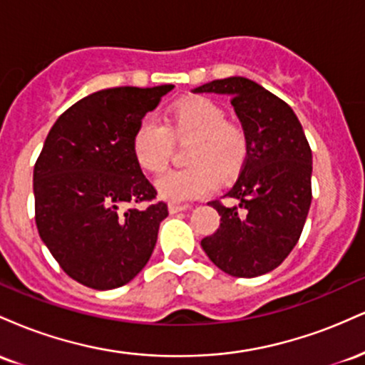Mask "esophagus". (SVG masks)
<instances>
[{
  "label": "esophagus",
  "instance_id": "34e87169",
  "mask_svg": "<svg viewBox=\"0 0 365 365\" xmlns=\"http://www.w3.org/2000/svg\"><path fill=\"white\" fill-rule=\"evenodd\" d=\"M192 206H188V204H178V202H171L170 204V212L171 215H177V212H182V211H187V209H190Z\"/></svg>",
  "mask_w": 365,
  "mask_h": 365
}]
</instances>
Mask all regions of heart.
Returning a JSON list of instances; mask_svg holds the SVG:
<instances>
[{
    "instance_id": "b5f03b06",
    "label": "heart",
    "mask_w": 365,
    "mask_h": 365,
    "mask_svg": "<svg viewBox=\"0 0 365 365\" xmlns=\"http://www.w3.org/2000/svg\"><path fill=\"white\" fill-rule=\"evenodd\" d=\"M173 139H194L187 154L188 168L170 170L158 178L159 195L173 202L197 199L215 190L220 180L240 171L249 142L244 128L226 120V111L207 98L178 103L166 115V127L154 118H144L132 137L137 163L150 173H161L173 154Z\"/></svg>"
}]
</instances>
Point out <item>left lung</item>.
<instances>
[{"label": "left lung", "mask_w": 365, "mask_h": 365, "mask_svg": "<svg viewBox=\"0 0 365 365\" xmlns=\"http://www.w3.org/2000/svg\"><path fill=\"white\" fill-rule=\"evenodd\" d=\"M232 98L249 149L240 177L225 197L211 200L220 228L202 238L204 252L237 278L278 267L299 242L312 200V153L299 118L287 103L245 77L195 87Z\"/></svg>", "instance_id": "8db88e82"}]
</instances>
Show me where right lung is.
I'll return each mask as SVG.
<instances>
[{"label":"right lung","instance_id":"add662e5","mask_svg":"<svg viewBox=\"0 0 365 365\" xmlns=\"http://www.w3.org/2000/svg\"><path fill=\"white\" fill-rule=\"evenodd\" d=\"M173 87L98 91L49 130L34 166L36 225L75 282L111 290L148 264L168 206L153 202L158 192L133 156L132 137ZM140 202L151 204L135 208Z\"/></svg>","mask_w":365,"mask_h":365}]
</instances>
